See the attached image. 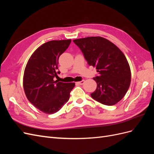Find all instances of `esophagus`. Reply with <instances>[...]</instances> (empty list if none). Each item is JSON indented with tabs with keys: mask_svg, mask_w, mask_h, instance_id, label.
Returning <instances> with one entry per match:
<instances>
[{
	"mask_svg": "<svg viewBox=\"0 0 154 154\" xmlns=\"http://www.w3.org/2000/svg\"><path fill=\"white\" fill-rule=\"evenodd\" d=\"M84 82H85V80H82V81H80V82H77V83L78 84H79V85H83V83H84Z\"/></svg>",
	"mask_w": 154,
	"mask_h": 154,
	"instance_id": "esophagus-1",
	"label": "esophagus"
}]
</instances>
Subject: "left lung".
I'll return each mask as SVG.
<instances>
[{"label": "left lung", "mask_w": 154, "mask_h": 154, "mask_svg": "<svg viewBox=\"0 0 154 154\" xmlns=\"http://www.w3.org/2000/svg\"><path fill=\"white\" fill-rule=\"evenodd\" d=\"M80 49L89 66L96 67L99 75L94 77L96 91L91 97L100 103L111 106L127 93L131 81V72L125 56L117 46L100 36L73 40Z\"/></svg>", "instance_id": "1"}]
</instances>
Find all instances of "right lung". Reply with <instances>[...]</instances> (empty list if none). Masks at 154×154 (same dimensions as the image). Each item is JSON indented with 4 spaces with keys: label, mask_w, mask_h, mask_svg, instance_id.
<instances>
[{
    "label": "right lung",
    "mask_w": 154,
    "mask_h": 154,
    "mask_svg": "<svg viewBox=\"0 0 154 154\" xmlns=\"http://www.w3.org/2000/svg\"><path fill=\"white\" fill-rule=\"evenodd\" d=\"M71 40H52L42 45L27 62L23 78L26 96L31 103L45 114H54L69 100L74 83L54 81L60 56L68 48Z\"/></svg>",
    "instance_id": "right-lung-1"
}]
</instances>
